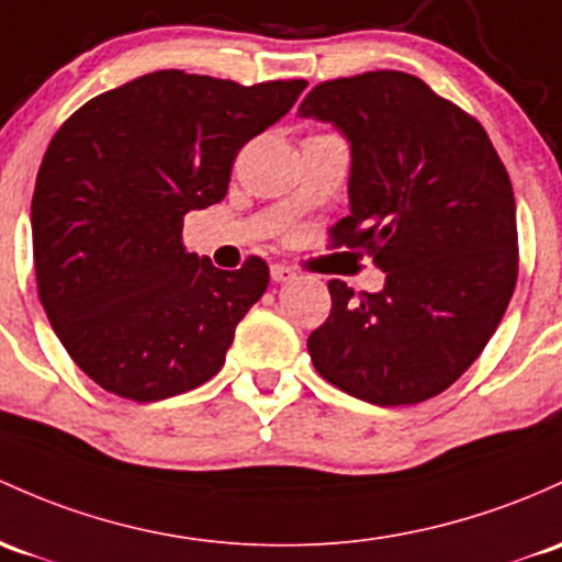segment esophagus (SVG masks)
I'll list each match as a JSON object with an SVG mask.
<instances>
[{
	"label": "esophagus",
	"instance_id": "esophagus-1",
	"mask_svg": "<svg viewBox=\"0 0 562 562\" xmlns=\"http://www.w3.org/2000/svg\"><path fill=\"white\" fill-rule=\"evenodd\" d=\"M270 279H273L276 283H289V281H294L297 279V273H294L292 268H289V265H270Z\"/></svg>",
	"mask_w": 562,
	"mask_h": 562
}]
</instances>
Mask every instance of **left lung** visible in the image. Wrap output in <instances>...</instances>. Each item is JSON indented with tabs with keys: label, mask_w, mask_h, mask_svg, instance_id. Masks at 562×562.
<instances>
[{
	"label": "left lung",
	"mask_w": 562,
	"mask_h": 562,
	"mask_svg": "<svg viewBox=\"0 0 562 562\" xmlns=\"http://www.w3.org/2000/svg\"><path fill=\"white\" fill-rule=\"evenodd\" d=\"M300 117L351 144L348 206L331 244L364 249L380 292L329 281L331 313L311 337L313 367L378 407L450 389L504 318L517 281L509 173L485 128L404 71L322 82Z\"/></svg>",
	"instance_id": "1"
}]
</instances>
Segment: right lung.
Masks as SVG:
<instances>
[{"label":"right lung","instance_id":"right-lung-1","mask_svg":"<svg viewBox=\"0 0 562 562\" xmlns=\"http://www.w3.org/2000/svg\"><path fill=\"white\" fill-rule=\"evenodd\" d=\"M305 86L162 69L90 99L53 136L32 198L40 300L104 391L158 402L222 370L270 270L259 257L220 270L184 251V216L227 195L238 149Z\"/></svg>","mask_w":562,"mask_h":562}]
</instances>
